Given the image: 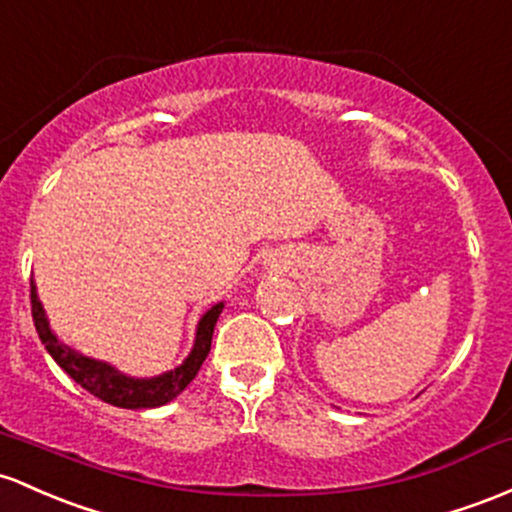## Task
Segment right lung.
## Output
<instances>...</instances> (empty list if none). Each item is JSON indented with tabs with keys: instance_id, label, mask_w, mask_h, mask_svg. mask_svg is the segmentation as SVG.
<instances>
[{
	"instance_id": "1",
	"label": "right lung",
	"mask_w": 512,
	"mask_h": 512,
	"mask_svg": "<svg viewBox=\"0 0 512 512\" xmlns=\"http://www.w3.org/2000/svg\"><path fill=\"white\" fill-rule=\"evenodd\" d=\"M221 311L223 301H218L199 318L192 350H189V355L184 357V362L179 364V367L157 376H131L123 374L121 369L104 362V359L87 357L82 355L80 350H75V347L65 345V342L55 335V330L50 328L46 308H43L41 299H38L36 284L31 282L33 323H36L38 338L46 345L48 355L58 362V367L63 369L65 374H70V379H75L77 384H80L82 389H87L92 396H97L104 403H111V406L116 408H131V411L165 406V403H170L172 398H177L179 393L187 389L189 381L199 374L204 359L209 357L213 328H216V320L221 316Z\"/></svg>"
}]
</instances>
